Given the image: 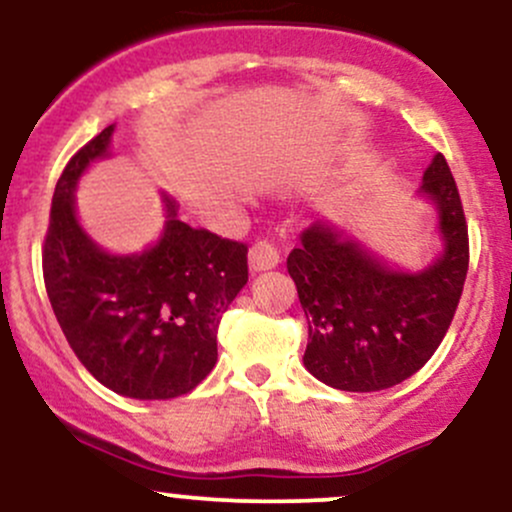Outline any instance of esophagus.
Masks as SVG:
<instances>
[{
    "mask_svg": "<svg viewBox=\"0 0 512 512\" xmlns=\"http://www.w3.org/2000/svg\"><path fill=\"white\" fill-rule=\"evenodd\" d=\"M247 265H250V272H265V269H274L279 265V252L277 247L267 240H257L255 245L247 252Z\"/></svg>",
    "mask_w": 512,
    "mask_h": 512,
    "instance_id": "esophagus-1",
    "label": "esophagus"
}]
</instances>
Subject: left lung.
Here are the masks:
<instances>
[{
	"label": "left lung",
	"instance_id": "obj_1",
	"mask_svg": "<svg viewBox=\"0 0 512 512\" xmlns=\"http://www.w3.org/2000/svg\"><path fill=\"white\" fill-rule=\"evenodd\" d=\"M418 194L437 211L442 250L428 267L391 265L330 221H313L286 257L308 345L303 367L340 391H381L413 376L445 338L469 269L457 184L437 153Z\"/></svg>",
	"mask_w": 512,
	"mask_h": 512
}]
</instances>
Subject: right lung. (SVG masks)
Wrapping results in <instances>:
<instances>
[{
    "mask_svg": "<svg viewBox=\"0 0 512 512\" xmlns=\"http://www.w3.org/2000/svg\"><path fill=\"white\" fill-rule=\"evenodd\" d=\"M116 126L67 162L55 184L43 279L67 342L106 389L138 401L189 393L218 359V323L247 284V245L179 221L162 192L165 226L140 252H109L82 228L75 189L111 157Z\"/></svg>",
    "mask_w": 512,
    "mask_h": 512,
    "instance_id": "obj_1",
    "label": "right lung"
}]
</instances>
